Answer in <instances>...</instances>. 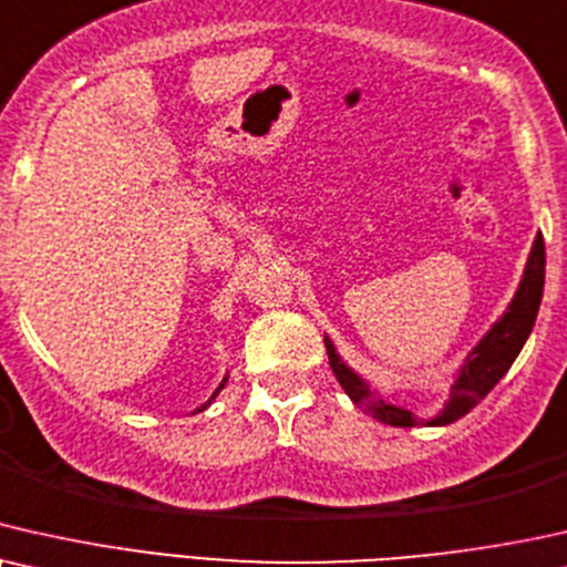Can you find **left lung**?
I'll list each match as a JSON object with an SVG mask.
<instances>
[{
	"label": "left lung",
	"mask_w": 567,
	"mask_h": 567,
	"mask_svg": "<svg viewBox=\"0 0 567 567\" xmlns=\"http://www.w3.org/2000/svg\"><path fill=\"white\" fill-rule=\"evenodd\" d=\"M542 292H545V240L537 236L508 308L497 316V321L489 323V329L482 334L480 342L464 354L462 365L456 368L454 383H451L449 399L443 402L441 412L425 420L427 427H443L456 422L458 417H464L508 373L513 360L518 358V352L524 350L526 339L532 334L534 321H537ZM323 344H327L329 365L337 375L339 386L344 389V394L362 412L394 427L420 425L422 420L414 417L410 410L386 402V396L375 386H371V381H365L358 371H352L327 334H323Z\"/></svg>",
	"instance_id": "left-lung-1"
}]
</instances>
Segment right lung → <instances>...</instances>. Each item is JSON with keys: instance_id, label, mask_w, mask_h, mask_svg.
<instances>
[{"instance_id": "obj_1", "label": "right lung", "mask_w": 567, "mask_h": 567, "mask_svg": "<svg viewBox=\"0 0 567 567\" xmlns=\"http://www.w3.org/2000/svg\"><path fill=\"white\" fill-rule=\"evenodd\" d=\"M225 383H228V375H225V379L220 381V386H217V389L213 391V396H209V399H207V402H205V404H202V406H196V410H194V412H205V410H207V406L215 402V399H217V394H220V391L225 389Z\"/></svg>"}]
</instances>
